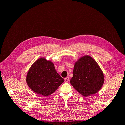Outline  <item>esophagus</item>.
Listing matches in <instances>:
<instances>
[{
    "label": "esophagus",
    "instance_id": "34e87169",
    "mask_svg": "<svg viewBox=\"0 0 125 125\" xmlns=\"http://www.w3.org/2000/svg\"><path fill=\"white\" fill-rule=\"evenodd\" d=\"M69 80H70V78H69L68 77H66V78L65 79V82H68L69 81Z\"/></svg>",
    "mask_w": 125,
    "mask_h": 125
}]
</instances>
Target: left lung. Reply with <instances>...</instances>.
<instances>
[{
    "instance_id": "8db88e82",
    "label": "left lung",
    "mask_w": 125,
    "mask_h": 125,
    "mask_svg": "<svg viewBox=\"0 0 125 125\" xmlns=\"http://www.w3.org/2000/svg\"><path fill=\"white\" fill-rule=\"evenodd\" d=\"M104 82V76L98 63L89 55L82 57L75 63L70 83L83 96L97 93Z\"/></svg>"
}]
</instances>
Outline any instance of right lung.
<instances>
[{
  "mask_svg": "<svg viewBox=\"0 0 125 125\" xmlns=\"http://www.w3.org/2000/svg\"><path fill=\"white\" fill-rule=\"evenodd\" d=\"M26 82L35 93L44 96L53 93L64 82L55 71L53 63L41 58L33 63L28 72Z\"/></svg>",
  "mask_w": 125,
  "mask_h": 125,
  "instance_id": "right-lung-1",
  "label": "right lung"
}]
</instances>
